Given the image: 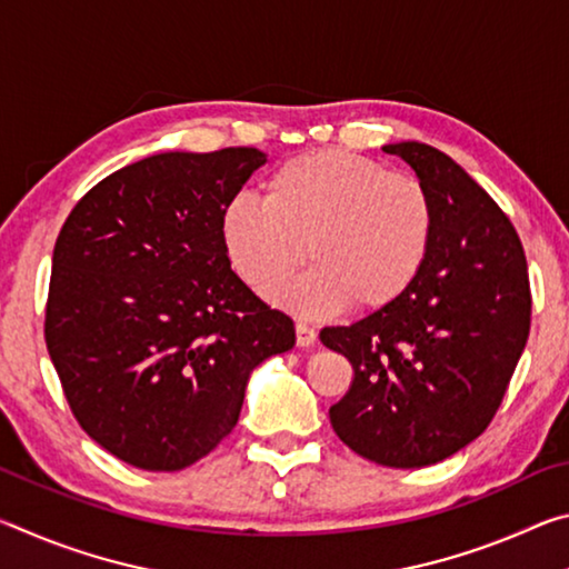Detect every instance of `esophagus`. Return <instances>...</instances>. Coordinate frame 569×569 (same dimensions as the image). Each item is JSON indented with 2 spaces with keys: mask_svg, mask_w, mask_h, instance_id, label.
<instances>
[{
  "mask_svg": "<svg viewBox=\"0 0 569 569\" xmlns=\"http://www.w3.org/2000/svg\"><path fill=\"white\" fill-rule=\"evenodd\" d=\"M313 341H316V329H311V326L303 321H298L296 323V343L301 346V349H308V346H313Z\"/></svg>",
  "mask_w": 569,
  "mask_h": 569,
  "instance_id": "esophagus-1",
  "label": "esophagus"
}]
</instances>
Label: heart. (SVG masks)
<instances>
[{
    "label": "heart",
    "instance_id": "1",
    "mask_svg": "<svg viewBox=\"0 0 569 569\" xmlns=\"http://www.w3.org/2000/svg\"><path fill=\"white\" fill-rule=\"evenodd\" d=\"M435 226V200L417 176L353 152L313 150L278 166L263 200L230 198L220 240L233 271L258 293L291 278L308 253L311 271L276 293L296 311L343 303L381 311L417 283Z\"/></svg>",
    "mask_w": 569,
    "mask_h": 569
}]
</instances>
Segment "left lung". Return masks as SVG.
Returning a JSON list of instances; mask_svg holds the SVG:
<instances>
[{"label": "left lung", "mask_w": 569, "mask_h": 569, "mask_svg": "<svg viewBox=\"0 0 569 569\" xmlns=\"http://www.w3.org/2000/svg\"><path fill=\"white\" fill-rule=\"evenodd\" d=\"M437 210L421 276L397 303L321 341L351 361L331 427L363 459L417 469L457 455L495 419L532 316L522 240L485 188L445 152L397 142Z\"/></svg>", "instance_id": "left-lung-1"}]
</instances>
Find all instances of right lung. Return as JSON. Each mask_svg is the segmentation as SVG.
Instances as JSON below:
<instances>
[{
	"label": "right lung",
	"mask_w": 569,
	"mask_h": 569,
	"mask_svg": "<svg viewBox=\"0 0 569 569\" xmlns=\"http://www.w3.org/2000/svg\"><path fill=\"white\" fill-rule=\"evenodd\" d=\"M256 148L160 152L84 192L52 253L44 341L88 435L128 465L178 471L240 417L250 371L296 329L230 271L220 213Z\"/></svg>",
	"instance_id": "right-lung-1"
}]
</instances>
